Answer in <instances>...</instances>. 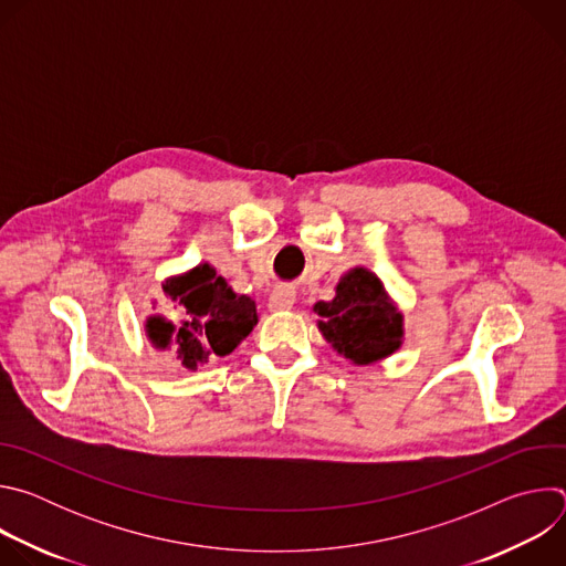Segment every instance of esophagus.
<instances>
[{"mask_svg":"<svg viewBox=\"0 0 566 566\" xmlns=\"http://www.w3.org/2000/svg\"><path fill=\"white\" fill-rule=\"evenodd\" d=\"M295 304V291L291 286H275L271 297H269V306L271 311H289Z\"/></svg>","mask_w":566,"mask_h":566,"instance_id":"esophagus-1","label":"esophagus"}]
</instances>
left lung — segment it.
Segmentation results:
<instances>
[{
  "instance_id": "8db88e82",
  "label": "left lung",
  "mask_w": 566,
  "mask_h": 566,
  "mask_svg": "<svg viewBox=\"0 0 566 566\" xmlns=\"http://www.w3.org/2000/svg\"><path fill=\"white\" fill-rule=\"evenodd\" d=\"M313 311L319 334L354 365H369L391 356L402 345V315L382 282L369 269L345 273L332 302H317Z\"/></svg>"
}]
</instances>
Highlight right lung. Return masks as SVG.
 Segmentation results:
<instances>
[{
    "label": "right lung",
    "mask_w": 566,
    "mask_h": 566,
    "mask_svg": "<svg viewBox=\"0 0 566 566\" xmlns=\"http://www.w3.org/2000/svg\"><path fill=\"white\" fill-rule=\"evenodd\" d=\"M164 291L181 311V322L172 325L164 315H149L145 334L156 349H170L190 371L212 356L234 352L258 325L255 300L234 293L210 264L170 277Z\"/></svg>",
    "instance_id": "1"
}]
</instances>
